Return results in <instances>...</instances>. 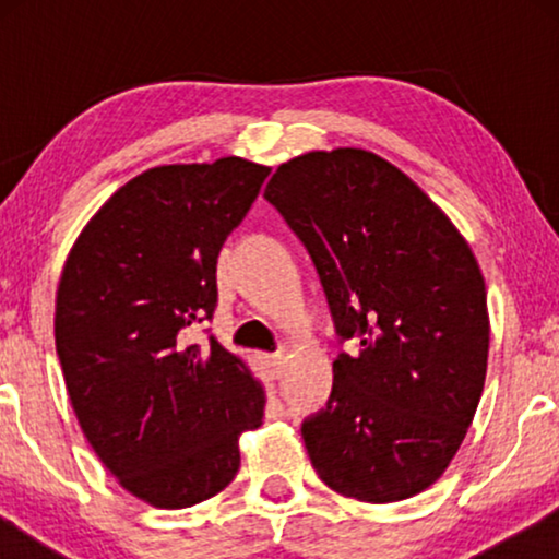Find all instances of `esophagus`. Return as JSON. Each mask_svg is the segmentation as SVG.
<instances>
[{"label": "esophagus", "mask_w": 559, "mask_h": 559, "mask_svg": "<svg viewBox=\"0 0 559 559\" xmlns=\"http://www.w3.org/2000/svg\"><path fill=\"white\" fill-rule=\"evenodd\" d=\"M264 369H266V377H270V379H280L282 369H285V358H282L280 354L264 356Z\"/></svg>", "instance_id": "34e87169"}]
</instances>
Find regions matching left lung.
I'll return each mask as SVG.
<instances>
[{
  "instance_id": "left-lung-1",
  "label": "left lung",
  "mask_w": 559,
  "mask_h": 559,
  "mask_svg": "<svg viewBox=\"0 0 559 559\" xmlns=\"http://www.w3.org/2000/svg\"><path fill=\"white\" fill-rule=\"evenodd\" d=\"M264 198L310 251L335 331L325 409L302 423L325 486L366 503L430 488L476 415L488 364L486 282L468 241L400 167L369 150L305 152Z\"/></svg>"
}]
</instances>
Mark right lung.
Wrapping results in <instances>:
<instances>
[{"instance_id": "right-lung-1", "label": "right lung", "mask_w": 559, "mask_h": 559, "mask_svg": "<svg viewBox=\"0 0 559 559\" xmlns=\"http://www.w3.org/2000/svg\"><path fill=\"white\" fill-rule=\"evenodd\" d=\"M270 167L243 157L159 165L121 186L83 226L56 295V350L86 440L119 486L186 509L231 484L264 386L211 335L182 331L216 308L226 236Z\"/></svg>"}]
</instances>
